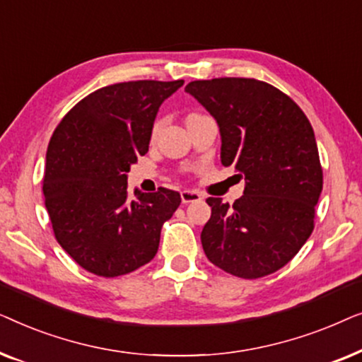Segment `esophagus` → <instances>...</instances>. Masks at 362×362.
Masks as SVG:
<instances>
[{
    "label": "esophagus",
    "mask_w": 362,
    "mask_h": 362,
    "mask_svg": "<svg viewBox=\"0 0 362 362\" xmlns=\"http://www.w3.org/2000/svg\"><path fill=\"white\" fill-rule=\"evenodd\" d=\"M202 196L199 192L196 191H181V201L182 204H189V202H194V201H201Z\"/></svg>",
    "instance_id": "obj_1"
}]
</instances>
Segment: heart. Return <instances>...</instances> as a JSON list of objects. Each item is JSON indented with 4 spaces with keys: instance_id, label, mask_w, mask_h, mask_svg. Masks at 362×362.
I'll return each mask as SVG.
<instances>
[{
    "instance_id": "1",
    "label": "heart",
    "mask_w": 362,
    "mask_h": 362,
    "mask_svg": "<svg viewBox=\"0 0 362 362\" xmlns=\"http://www.w3.org/2000/svg\"><path fill=\"white\" fill-rule=\"evenodd\" d=\"M192 115H197V113H192ZM160 125H161V120H158V122L155 123V127H153V133L158 132V128H160Z\"/></svg>"
}]
</instances>
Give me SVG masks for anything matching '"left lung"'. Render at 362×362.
I'll list each match as a JSON object with an SVG mask.
<instances>
[{"label": "left lung", "instance_id": "obj_1", "mask_svg": "<svg viewBox=\"0 0 362 362\" xmlns=\"http://www.w3.org/2000/svg\"><path fill=\"white\" fill-rule=\"evenodd\" d=\"M221 132V163L245 180L234 204L207 197L211 219L201 232L207 259L227 274L260 279L288 264L315 227L323 189L311 123L270 83L245 77L186 86Z\"/></svg>", "mask_w": 362, "mask_h": 362}]
</instances>
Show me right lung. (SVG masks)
I'll return each instance as SVG.
<instances>
[{
    "mask_svg": "<svg viewBox=\"0 0 362 362\" xmlns=\"http://www.w3.org/2000/svg\"><path fill=\"white\" fill-rule=\"evenodd\" d=\"M185 81L98 88L67 112L46 155L42 192L54 235L82 269L118 276L156 255L161 227L181 204L160 187L130 197L127 173L146 155L158 108Z\"/></svg>",
    "mask_w": 362,
    "mask_h": 362,
    "instance_id": "obj_1",
    "label": "right lung"
}]
</instances>
